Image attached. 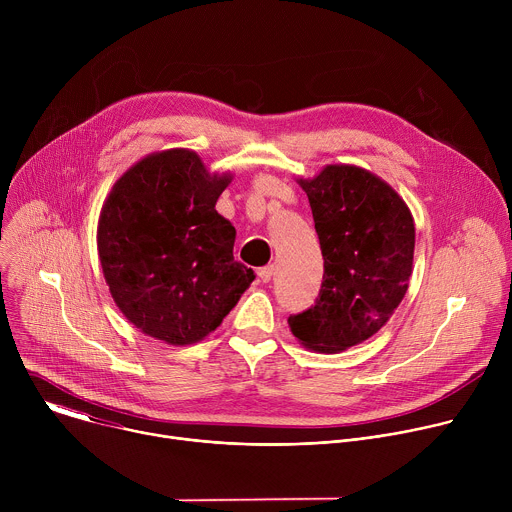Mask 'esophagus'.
<instances>
[{"instance_id":"esophagus-1","label":"esophagus","mask_w":512,"mask_h":512,"mask_svg":"<svg viewBox=\"0 0 512 512\" xmlns=\"http://www.w3.org/2000/svg\"><path fill=\"white\" fill-rule=\"evenodd\" d=\"M273 273H275V267H273V265L261 267V269L257 271V275H259V279H261L263 283H269V281H271V277H273Z\"/></svg>"}]
</instances>
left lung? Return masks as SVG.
<instances>
[{
    "instance_id": "left-lung-1",
    "label": "left lung",
    "mask_w": 512,
    "mask_h": 512,
    "mask_svg": "<svg viewBox=\"0 0 512 512\" xmlns=\"http://www.w3.org/2000/svg\"><path fill=\"white\" fill-rule=\"evenodd\" d=\"M298 184L312 206L324 281L316 304L289 316V330L310 350L342 352L377 334L405 298L413 214L385 180L358 166L330 164Z\"/></svg>"
}]
</instances>
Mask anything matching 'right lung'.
I'll return each mask as SVG.
<instances>
[{"label": "right lung", "instance_id": "add662e5", "mask_svg": "<svg viewBox=\"0 0 512 512\" xmlns=\"http://www.w3.org/2000/svg\"><path fill=\"white\" fill-rule=\"evenodd\" d=\"M231 180L174 148L141 158L113 184L99 216V261L117 308L143 334L200 342L255 279L233 257L235 227L214 208Z\"/></svg>", "mask_w": 512, "mask_h": 512}]
</instances>
